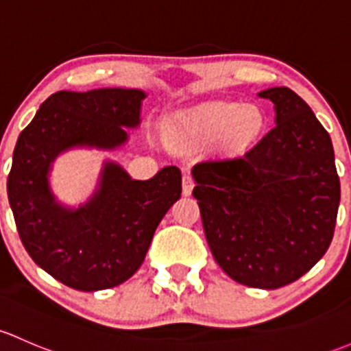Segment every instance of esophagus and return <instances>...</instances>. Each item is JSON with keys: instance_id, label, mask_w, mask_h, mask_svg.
<instances>
[{"instance_id": "34e87169", "label": "esophagus", "mask_w": 351, "mask_h": 351, "mask_svg": "<svg viewBox=\"0 0 351 351\" xmlns=\"http://www.w3.org/2000/svg\"><path fill=\"white\" fill-rule=\"evenodd\" d=\"M194 189V179L191 177V174H184L182 177V194L184 196H191Z\"/></svg>"}]
</instances>
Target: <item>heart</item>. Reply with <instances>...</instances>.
Masks as SVG:
<instances>
[{"label":"heart","mask_w":351,"mask_h":351,"mask_svg":"<svg viewBox=\"0 0 351 351\" xmlns=\"http://www.w3.org/2000/svg\"><path fill=\"white\" fill-rule=\"evenodd\" d=\"M262 125V111L238 101H213L182 117V126L189 133L202 138H216L226 133L234 147L248 145L258 135Z\"/></svg>","instance_id":"b5f03b06"}]
</instances>
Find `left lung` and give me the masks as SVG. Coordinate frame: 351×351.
Wrapping results in <instances>:
<instances>
[{
    "mask_svg": "<svg viewBox=\"0 0 351 351\" xmlns=\"http://www.w3.org/2000/svg\"><path fill=\"white\" fill-rule=\"evenodd\" d=\"M276 126L252 149L193 167L211 254L237 282L279 289L313 269L333 240L339 177L331 138L289 88L258 93Z\"/></svg>",
    "mask_w": 351,
    "mask_h": 351,
    "instance_id": "1",
    "label": "left lung"
}]
</instances>
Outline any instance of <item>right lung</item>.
<instances>
[{"mask_svg":"<svg viewBox=\"0 0 351 351\" xmlns=\"http://www.w3.org/2000/svg\"><path fill=\"white\" fill-rule=\"evenodd\" d=\"M140 89L57 91L20 133L8 176V199L21 243L38 267L84 292L128 280L140 269L158 223L182 193L174 165L135 180L104 162L97 189L86 204L56 201L49 172L57 155L75 147L113 150L140 125Z\"/></svg>","mask_w":351,"mask_h":351,"instance_id":"right-lung-1","label":"right lung"}]
</instances>
